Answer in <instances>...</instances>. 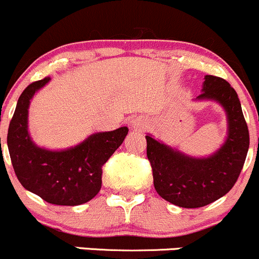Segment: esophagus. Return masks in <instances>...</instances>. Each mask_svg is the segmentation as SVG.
<instances>
[{"instance_id":"34e87169","label":"esophagus","mask_w":259,"mask_h":259,"mask_svg":"<svg viewBox=\"0 0 259 259\" xmlns=\"http://www.w3.org/2000/svg\"><path fill=\"white\" fill-rule=\"evenodd\" d=\"M132 127H135V128H141V127H142V122H141L140 119H132Z\"/></svg>"}]
</instances>
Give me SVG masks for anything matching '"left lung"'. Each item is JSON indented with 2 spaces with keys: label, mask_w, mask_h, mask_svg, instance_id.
<instances>
[{
  "label": "left lung",
  "mask_w": 259,
  "mask_h": 259,
  "mask_svg": "<svg viewBox=\"0 0 259 259\" xmlns=\"http://www.w3.org/2000/svg\"><path fill=\"white\" fill-rule=\"evenodd\" d=\"M198 99H215L227 111L228 138L215 155L191 158L146 136L156 191L168 203L188 209L201 208L224 196L237 183L249 147L239 98L225 79L206 75Z\"/></svg>",
  "instance_id": "obj_1"
}]
</instances>
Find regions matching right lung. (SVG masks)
I'll list each match as a JSON object with an SVG mask.
<instances>
[{
    "label": "right lung",
    "instance_id": "obj_1",
    "mask_svg": "<svg viewBox=\"0 0 259 259\" xmlns=\"http://www.w3.org/2000/svg\"><path fill=\"white\" fill-rule=\"evenodd\" d=\"M49 80L46 76L29 84L20 96L7 133L10 157L25 189L54 205H80L99 193L102 167L122 145L128 128L96 133L66 151L36 147L27 132V108L35 92Z\"/></svg>",
    "mask_w": 259,
    "mask_h": 259
}]
</instances>
